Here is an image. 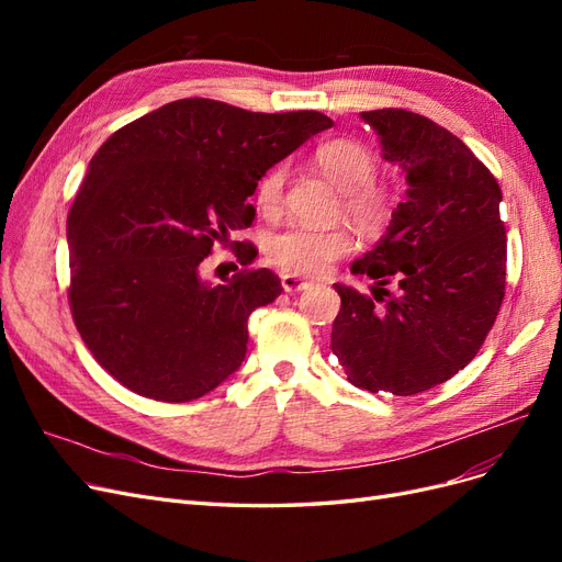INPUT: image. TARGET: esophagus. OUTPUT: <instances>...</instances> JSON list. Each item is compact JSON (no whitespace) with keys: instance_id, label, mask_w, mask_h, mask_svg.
<instances>
[{"instance_id":"1","label":"esophagus","mask_w":562,"mask_h":562,"mask_svg":"<svg viewBox=\"0 0 562 562\" xmlns=\"http://www.w3.org/2000/svg\"><path fill=\"white\" fill-rule=\"evenodd\" d=\"M281 285H283L285 293H302V291H307L312 283L310 281H302V279H297L293 274H285V277H281Z\"/></svg>"}]
</instances>
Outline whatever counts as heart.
I'll return each instance as SVG.
<instances>
[{"instance_id": "heart-1", "label": "heart", "mask_w": 562, "mask_h": 562, "mask_svg": "<svg viewBox=\"0 0 562 562\" xmlns=\"http://www.w3.org/2000/svg\"><path fill=\"white\" fill-rule=\"evenodd\" d=\"M316 161L339 192L345 194L347 215L366 229L382 225L386 215L382 196L372 190L378 166L370 149L351 140H333L321 145ZM285 184V168L277 166L262 178L258 187V201L262 211L271 213L281 206ZM351 250V236L345 229H310L293 227L279 232L269 239L267 255L288 274L318 277L335 260Z\"/></svg>"}]
</instances>
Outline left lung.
Wrapping results in <instances>:
<instances>
[{
	"mask_svg": "<svg viewBox=\"0 0 562 562\" xmlns=\"http://www.w3.org/2000/svg\"><path fill=\"white\" fill-rule=\"evenodd\" d=\"M382 157L405 173V199L382 239L353 260L351 274L398 295L370 300L335 283L342 297L330 349L349 382L378 394L413 396L457 375L495 323L506 283L502 190L483 161L431 119L407 110L361 112Z\"/></svg>",
	"mask_w": 562,
	"mask_h": 562,
	"instance_id": "obj_1",
	"label": "left lung"
}]
</instances>
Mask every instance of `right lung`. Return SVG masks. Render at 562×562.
<instances>
[{"instance_id": "add662e5", "label": "right lung", "mask_w": 562, "mask_h": 562, "mask_svg": "<svg viewBox=\"0 0 562 562\" xmlns=\"http://www.w3.org/2000/svg\"><path fill=\"white\" fill-rule=\"evenodd\" d=\"M330 126L314 110L265 114L184 98L95 151L67 217L70 307L114 380L184 403L239 370L248 318L281 295V281L262 267L211 283L201 262L252 223L248 196L269 168ZM236 255L248 265L258 250Z\"/></svg>"}]
</instances>
